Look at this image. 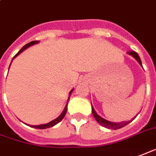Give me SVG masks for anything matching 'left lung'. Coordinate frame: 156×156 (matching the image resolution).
<instances>
[{
  "label": "left lung",
  "mask_w": 156,
  "mask_h": 156,
  "mask_svg": "<svg viewBox=\"0 0 156 156\" xmlns=\"http://www.w3.org/2000/svg\"><path fill=\"white\" fill-rule=\"evenodd\" d=\"M128 54L130 55H132L133 57L135 58L136 61H138L139 64L140 65V66H142L141 60H140V56H139V55L137 54L136 51H129L128 52ZM92 113H93V115H94V117L95 118L96 121H97L100 125H101L102 126H104V127H105V128H108V129H120V128H122V127H124V126H127L128 124L130 123V122H131V121L136 118V117H135L134 119H132L131 120H129V121H122V122H118V123L116 122V123H115V122H111V121H109V120H105L104 118H102V117L100 116V115L95 112L93 107H92Z\"/></svg>",
  "instance_id": "left-lung-1"
}]
</instances>
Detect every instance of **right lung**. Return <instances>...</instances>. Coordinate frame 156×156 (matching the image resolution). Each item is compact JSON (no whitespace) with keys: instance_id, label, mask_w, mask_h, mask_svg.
I'll return each instance as SVG.
<instances>
[{"instance_id":"add662e5","label":"right lung","mask_w":156,"mask_h":156,"mask_svg":"<svg viewBox=\"0 0 156 156\" xmlns=\"http://www.w3.org/2000/svg\"><path fill=\"white\" fill-rule=\"evenodd\" d=\"M37 43H39V41H30V43H28V44H27V45H25L23 47L20 49L19 51H18L17 54L14 57H13V59H14L15 57H16L18 55H20L21 52L23 51L24 50H26V49L28 48V47H30V46H31V45H35V44H37ZM13 59H12V61H13ZM10 66H11V65H10ZM9 68H10V67H9ZM73 90L74 89H72L70 91V94H69V98H68V101H69V100H70V95H71V93H72V91H73ZM67 104H68V102H67ZM67 104H66V107H65L64 111H62V113H61V114L60 115H59V116H58L56 119H55V120H51V122H49V123H47V124H43V125H39V126H30V125H28V126H30V127H33V128H36V129H46V128H50V127H52V126H55L56 124H58L59 122H60V121H61V120H63V118H64L65 115H66V114Z\"/></svg>"}]
</instances>
